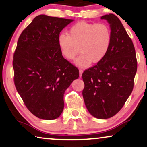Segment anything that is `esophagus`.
Here are the masks:
<instances>
[{"label":"esophagus","mask_w":147,"mask_h":147,"mask_svg":"<svg viewBox=\"0 0 147 147\" xmlns=\"http://www.w3.org/2000/svg\"><path fill=\"white\" fill-rule=\"evenodd\" d=\"M82 73H83V70L81 69H79V75H80V77H81V76H82Z\"/></svg>","instance_id":"obj_1"}]
</instances>
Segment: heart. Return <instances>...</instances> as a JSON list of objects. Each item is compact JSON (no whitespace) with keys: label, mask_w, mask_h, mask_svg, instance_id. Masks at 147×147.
Segmentation results:
<instances>
[{"label":"heart","mask_w":147,"mask_h":147,"mask_svg":"<svg viewBox=\"0 0 147 147\" xmlns=\"http://www.w3.org/2000/svg\"><path fill=\"white\" fill-rule=\"evenodd\" d=\"M112 42V32L108 24L78 22L69 28L68 34L61 33L58 44L63 55L68 60L75 61L78 67H87L90 63H98L104 59ZM80 49H79V47Z\"/></svg>","instance_id":"obj_1"}]
</instances>
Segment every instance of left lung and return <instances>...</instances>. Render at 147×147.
Segmentation results:
<instances>
[{
	"label": "left lung",
	"instance_id": "8db88e82",
	"mask_svg": "<svg viewBox=\"0 0 147 147\" xmlns=\"http://www.w3.org/2000/svg\"><path fill=\"white\" fill-rule=\"evenodd\" d=\"M100 18L110 24L112 42L104 59L82 73V96L90 114L106 119L123 108L133 91L137 61L133 41L119 18L113 14Z\"/></svg>",
	"mask_w": 147,
	"mask_h": 147
}]
</instances>
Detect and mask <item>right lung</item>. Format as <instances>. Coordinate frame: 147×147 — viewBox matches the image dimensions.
<instances>
[{"label":"right lung","instance_id":"obj_1","mask_svg":"<svg viewBox=\"0 0 147 147\" xmlns=\"http://www.w3.org/2000/svg\"><path fill=\"white\" fill-rule=\"evenodd\" d=\"M72 21L40 14L18 38L12 62L14 82L26 108L39 119L53 120L61 115L65 90L79 76L58 44L60 32Z\"/></svg>","mask_w":147,"mask_h":147}]
</instances>
